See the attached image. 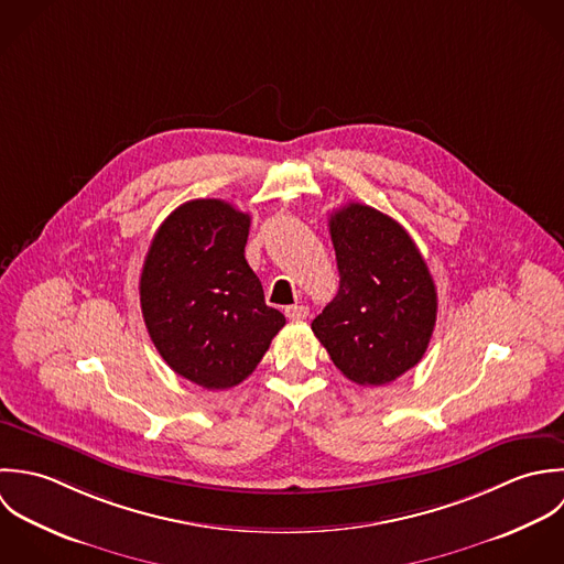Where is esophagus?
I'll use <instances>...</instances> for the list:
<instances>
[{"instance_id": "obj_1", "label": "esophagus", "mask_w": 564, "mask_h": 564, "mask_svg": "<svg viewBox=\"0 0 564 564\" xmlns=\"http://www.w3.org/2000/svg\"><path fill=\"white\" fill-rule=\"evenodd\" d=\"M285 316L290 321H305L310 316V310L305 305H292V307L285 310Z\"/></svg>"}]
</instances>
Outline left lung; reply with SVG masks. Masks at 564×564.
Returning <instances> with one entry per match:
<instances>
[{
	"label": "left lung",
	"mask_w": 564,
	"mask_h": 564,
	"mask_svg": "<svg viewBox=\"0 0 564 564\" xmlns=\"http://www.w3.org/2000/svg\"><path fill=\"white\" fill-rule=\"evenodd\" d=\"M339 290L312 323L344 377L383 386L414 368L434 334L438 296L408 230L359 203L332 214Z\"/></svg>",
	"instance_id": "8db88e82"
}]
</instances>
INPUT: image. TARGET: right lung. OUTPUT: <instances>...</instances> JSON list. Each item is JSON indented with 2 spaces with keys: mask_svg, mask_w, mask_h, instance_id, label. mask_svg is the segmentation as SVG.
Listing matches in <instances>:
<instances>
[{
  "mask_svg": "<svg viewBox=\"0 0 564 564\" xmlns=\"http://www.w3.org/2000/svg\"><path fill=\"white\" fill-rule=\"evenodd\" d=\"M248 226L250 216L225 200H189L159 226L141 270V312L156 350L207 390L241 383L285 325L243 257Z\"/></svg>",
  "mask_w": 564,
  "mask_h": 564,
  "instance_id": "right-lung-1",
  "label": "right lung"
}]
</instances>
